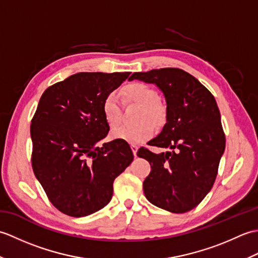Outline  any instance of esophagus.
<instances>
[{
	"label": "esophagus",
	"instance_id": "1",
	"mask_svg": "<svg viewBox=\"0 0 258 258\" xmlns=\"http://www.w3.org/2000/svg\"><path fill=\"white\" fill-rule=\"evenodd\" d=\"M131 149H132V151H133V154L136 156V154H138L139 146H138V145H135V144H131Z\"/></svg>",
	"mask_w": 258,
	"mask_h": 258
}]
</instances>
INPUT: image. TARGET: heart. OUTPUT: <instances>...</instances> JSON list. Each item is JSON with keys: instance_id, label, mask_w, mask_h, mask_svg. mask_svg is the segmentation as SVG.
Listing matches in <instances>:
<instances>
[{"instance_id": "1", "label": "heart", "mask_w": 258, "mask_h": 258, "mask_svg": "<svg viewBox=\"0 0 258 258\" xmlns=\"http://www.w3.org/2000/svg\"><path fill=\"white\" fill-rule=\"evenodd\" d=\"M124 95L128 101L139 103L142 105L139 113L140 123L134 125H124L115 130L112 133L114 139L125 141L127 143H141L151 139L155 133V126L150 119L155 123H162L165 118L166 111L161 102L157 101V93L143 83H132L124 89ZM102 113L104 119L109 127H116L120 122V108L118 97L115 93L104 98L102 104Z\"/></svg>"}]
</instances>
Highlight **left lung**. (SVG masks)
<instances>
[{
  "label": "left lung",
  "mask_w": 258,
  "mask_h": 258,
  "mask_svg": "<svg viewBox=\"0 0 258 258\" xmlns=\"http://www.w3.org/2000/svg\"><path fill=\"white\" fill-rule=\"evenodd\" d=\"M133 80L155 84L166 101V123L147 144L167 151L155 154L141 147L138 152L152 167L143 183L145 197L165 211L188 212L213 187L225 151L217 103L199 80L180 69L135 72L128 79Z\"/></svg>",
  "instance_id": "8db88e82"
}]
</instances>
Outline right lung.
I'll return each mask as SVG.
<instances>
[{
	"label": "right lung",
	"mask_w": 258,
	"mask_h": 258,
	"mask_svg": "<svg viewBox=\"0 0 258 258\" xmlns=\"http://www.w3.org/2000/svg\"><path fill=\"white\" fill-rule=\"evenodd\" d=\"M131 72H81L43 93L31 124L32 167L52 204L82 217L106 206L113 182L132 163L127 142L98 146L109 126L102 104Z\"/></svg>",
	"instance_id": "right-lung-1"
}]
</instances>
